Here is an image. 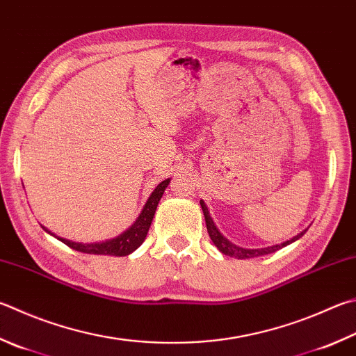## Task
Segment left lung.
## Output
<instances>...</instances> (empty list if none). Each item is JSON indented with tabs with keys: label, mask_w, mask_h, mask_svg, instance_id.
Returning <instances> with one entry per match:
<instances>
[{
	"label": "left lung",
	"mask_w": 356,
	"mask_h": 356,
	"mask_svg": "<svg viewBox=\"0 0 356 356\" xmlns=\"http://www.w3.org/2000/svg\"><path fill=\"white\" fill-rule=\"evenodd\" d=\"M200 207H202V211H204V216H205V224H207V232H209V235L211 238L213 244L216 245L218 250L221 252L224 255H229V257H234L238 258V260H245V258H255V257H261V255H268V254H273V252L279 250L282 248H285V245L294 243L305 235V232L308 229H305L303 232H300L299 235H296L291 238V240L285 241V243H280V244H275V245H268V248H261V249H245V248H240V245L234 244L232 241H229L227 238H225L219 229L216 227V224L213 222V218L210 216V211H209V207L205 205V202L202 199H200Z\"/></svg>",
	"instance_id": "1"
}]
</instances>
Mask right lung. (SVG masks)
Listing matches in <instances>:
<instances>
[{"label": "right lung", "instance_id": "1", "mask_svg": "<svg viewBox=\"0 0 356 356\" xmlns=\"http://www.w3.org/2000/svg\"><path fill=\"white\" fill-rule=\"evenodd\" d=\"M170 182H171V179H165L163 182H160L157 185V188L151 193L149 197H147L143 210H141L138 218L135 219V222L131 225V227L122 232V234L112 238V240H106V241H99V243H76V241L67 240V238L56 236L53 232H49L47 227H43V225L42 227L44 229V232H48L49 235L56 236L57 240L62 241L63 244H67L68 248L74 249L77 252H83V254L112 255V257L131 255L132 252L137 250L146 240L147 230H149V227H151V222L154 219V215H156L157 205L160 202L161 196H163L165 188L170 185Z\"/></svg>", "mask_w": 356, "mask_h": 356}]
</instances>
